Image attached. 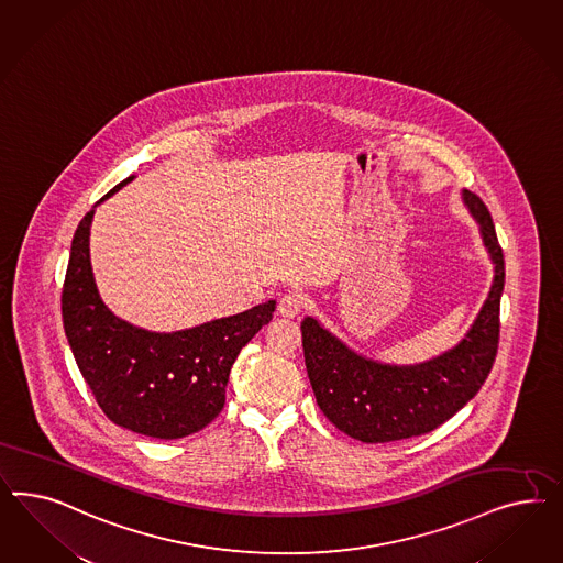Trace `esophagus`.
Returning a JSON list of instances; mask_svg holds the SVG:
<instances>
[{
	"label": "esophagus",
	"mask_w": 563,
	"mask_h": 563,
	"mask_svg": "<svg viewBox=\"0 0 563 563\" xmlns=\"http://www.w3.org/2000/svg\"><path fill=\"white\" fill-rule=\"evenodd\" d=\"M306 307V297L301 295V292H285L280 299H278V306H276V311H278V316H283V318H297L299 313H301V309Z\"/></svg>",
	"instance_id": "obj_1"
}]
</instances>
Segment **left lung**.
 Returning a JSON list of instances; mask_svg holds the SVG:
<instances>
[{
	"instance_id": "8db88e82",
	"label": "left lung",
	"mask_w": 563,
	"mask_h": 563,
	"mask_svg": "<svg viewBox=\"0 0 563 563\" xmlns=\"http://www.w3.org/2000/svg\"><path fill=\"white\" fill-rule=\"evenodd\" d=\"M462 202L477 221L494 264V283L471 330L454 349L415 365L363 357L316 318L301 322L307 375L328 421L358 442L384 443L423 435L475 398L494 367L499 342L504 254L487 206L468 189Z\"/></svg>"
}]
</instances>
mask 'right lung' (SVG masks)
<instances>
[{"mask_svg": "<svg viewBox=\"0 0 563 563\" xmlns=\"http://www.w3.org/2000/svg\"><path fill=\"white\" fill-rule=\"evenodd\" d=\"M132 179H123L102 200ZM92 217L95 208L71 239L62 295L64 328L78 369L115 426L156 440L191 435L221 412L239 351L273 320L276 301L175 332L130 324L104 306L97 289L90 264Z\"/></svg>", "mask_w": 563, "mask_h": 563, "instance_id": "1", "label": "right lung"}]
</instances>
